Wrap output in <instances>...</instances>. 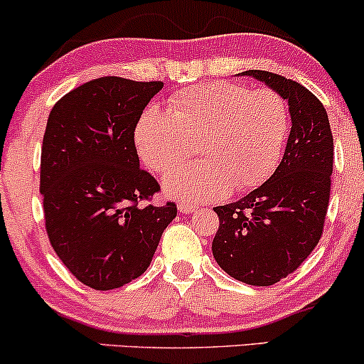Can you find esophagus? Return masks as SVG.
<instances>
[{"label":"esophagus","mask_w":364,"mask_h":364,"mask_svg":"<svg viewBox=\"0 0 364 364\" xmlns=\"http://www.w3.org/2000/svg\"><path fill=\"white\" fill-rule=\"evenodd\" d=\"M178 210L181 213H193L195 210H196V207H195V205H191V203H185V201H179Z\"/></svg>","instance_id":"1"}]
</instances>
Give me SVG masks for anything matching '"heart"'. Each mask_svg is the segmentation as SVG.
<instances>
[{
    "mask_svg": "<svg viewBox=\"0 0 364 364\" xmlns=\"http://www.w3.org/2000/svg\"><path fill=\"white\" fill-rule=\"evenodd\" d=\"M290 130L288 105L271 87L249 90L229 81L186 87L171 98L169 112L149 107L139 118L135 144L149 168L173 173L166 188L190 201L220 200L259 186L282 157Z\"/></svg>",
    "mask_w": 364,
    "mask_h": 364,
    "instance_id": "1",
    "label": "heart"
}]
</instances>
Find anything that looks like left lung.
<instances>
[{
    "label": "left lung",
    "mask_w": 364,
    "mask_h": 364,
    "mask_svg": "<svg viewBox=\"0 0 364 364\" xmlns=\"http://www.w3.org/2000/svg\"><path fill=\"white\" fill-rule=\"evenodd\" d=\"M242 74L288 100L291 130L273 176L239 201L213 208L220 224L212 251L232 278L269 287L299 268L322 237L334 140L326 108L307 87L268 71Z\"/></svg>",
    "instance_id": "8db88e82"
}]
</instances>
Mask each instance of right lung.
Segmentation results:
<instances>
[{"label":"right lung","instance_id":"1","mask_svg":"<svg viewBox=\"0 0 364 364\" xmlns=\"http://www.w3.org/2000/svg\"><path fill=\"white\" fill-rule=\"evenodd\" d=\"M163 86L98 77L64 95L47 120L41 156L47 237L93 290L139 278L178 213L174 201L152 203L161 186L139 166L134 139L142 110Z\"/></svg>","mask_w":364,"mask_h":364}]
</instances>
